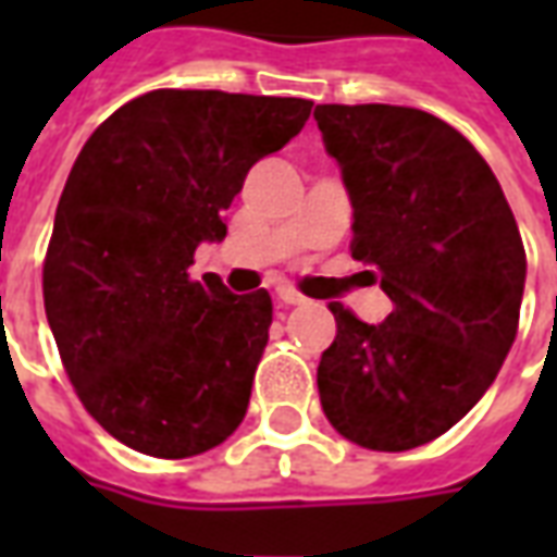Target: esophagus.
I'll return each instance as SVG.
<instances>
[{"label":"esophagus","instance_id":"esophagus-1","mask_svg":"<svg viewBox=\"0 0 557 557\" xmlns=\"http://www.w3.org/2000/svg\"><path fill=\"white\" fill-rule=\"evenodd\" d=\"M277 298H280V304H286V307H298V304L307 301L301 292H295L292 286H280Z\"/></svg>","mask_w":557,"mask_h":557}]
</instances>
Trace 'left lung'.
Instances as JSON below:
<instances>
[{"label": "left lung", "mask_w": 557, "mask_h": 557, "mask_svg": "<svg viewBox=\"0 0 557 557\" xmlns=\"http://www.w3.org/2000/svg\"><path fill=\"white\" fill-rule=\"evenodd\" d=\"M313 119L351 199V256L394 301L379 325L331 304L322 411L361 447L411 450L495 382L519 327L525 247L490 163L438 115L319 103Z\"/></svg>", "instance_id": "obj_1"}]
</instances>
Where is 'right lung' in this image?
<instances>
[{
  "label": "right lung",
  "instance_id": "right-lung-1",
  "mask_svg": "<svg viewBox=\"0 0 557 557\" xmlns=\"http://www.w3.org/2000/svg\"><path fill=\"white\" fill-rule=\"evenodd\" d=\"M313 101L154 89L119 107L74 160L44 259V307L79 403L139 454L184 459L247 414L271 295L190 280L196 247L223 242V211L256 160Z\"/></svg>",
  "mask_w": 557,
  "mask_h": 557
}]
</instances>
